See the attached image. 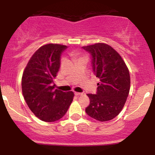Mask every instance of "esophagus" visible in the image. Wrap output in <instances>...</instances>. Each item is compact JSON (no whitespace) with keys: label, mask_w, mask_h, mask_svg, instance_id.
I'll return each instance as SVG.
<instances>
[{"label":"esophagus","mask_w":155,"mask_h":155,"mask_svg":"<svg viewBox=\"0 0 155 155\" xmlns=\"http://www.w3.org/2000/svg\"><path fill=\"white\" fill-rule=\"evenodd\" d=\"M75 95H76V96H79V95H82L83 93H81V92H75Z\"/></svg>","instance_id":"1"}]
</instances>
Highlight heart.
<instances>
[{
  "instance_id": "b5f03b06",
  "label": "heart",
  "mask_w": 155,
  "mask_h": 155,
  "mask_svg": "<svg viewBox=\"0 0 155 155\" xmlns=\"http://www.w3.org/2000/svg\"><path fill=\"white\" fill-rule=\"evenodd\" d=\"M73 55H74V57H76V58H79V59L80 58H84V57H82V56L81 57L79 55V53H77V52H74L73 53ZM62 61H63V60H62Z\"/></svg>"
}]
</instances>
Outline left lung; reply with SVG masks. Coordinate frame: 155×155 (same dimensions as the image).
<instances>
[{"label": "left lung", "instance_id": "8db88e82", "mask_svg": "<svg viewBox=\"0 0 155 155\" xmlns=\"http://www.w3.org/2000/svg\"><path fill=\"white\" fill-rule=\"evenodd\" d=\"M82 48L91 54L92 69L100 79L96 94H87L90 103L85 111L100 122L111 120L122 111L128 96V68L120 54L108 44L97 43Z\"/></svg>", "mask_w": 155, "mask_h": 155}]
</instances>
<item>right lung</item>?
<instances>
[{
	"instance_id": "right-lung-1",
	"label": "right lung",
	"mask_w": 155,
	"mask_h": 155,
	"mask_svg": "<svg viewBox=\"0 0 155 155\" xmlns=\"http://www.w3.org/2000/svg\"><path fill=\"white\" fill-rule=\"evenodd\" d=\"M67 46L48 44L31 57L22 74V90L28 107L41 120L51 122L65 114L74 94L54 90L53 80L60 66V56Z\"/></svg>"
}]
</instances>
